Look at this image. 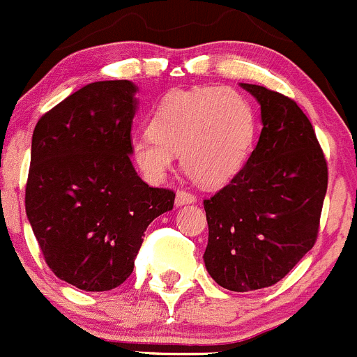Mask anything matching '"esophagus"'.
Wrapping results in <instances>:
<instances>
[{
	"instance_id": "1",
	"label": "esophagus",
	"mask_w": 357,
	"mask_h": 357,
	"mask_svg": "<svg viewBox=\"0 0 357 357\" xmlns=\"http://www.w3.org/2000/svg\"><path fill=\"white\" fill-rule=\"evenodd\" d=\"M196 202V198L195 196L191 195V192H188V191H176V195H175V205L176 206H184V205H191V203H195Z\"/></svg>"
}]
</instances>
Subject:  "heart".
<instances>
[{
  "instance_id": "heart-1",
  "label": "heart",
  "mask_w": 357,
  "mask_h": 357,
  "mask_svg": "<svg viewBox=\"0 0 357 357\" xmlns=\"http://www.w3.org/2000/svg\"><path fill=\"white\" fill-rule=\"evenodd\" d=\"M256 131L254 107L238 91H175L155 107L149 131L133 138L131 158L147 181L159 182L178 154L192 181L219 188L243 168Z\"/></svg>"
}]
</instances>
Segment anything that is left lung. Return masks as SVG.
<instances>
[{
    "instance_id": "obj_1",
    "label": "left lung",
    "mask_w": 357,
    "mask_h": 357,
    "mask_svg": "<svg viewBox=\"0 0 357 357\" xmlns=\"http://www.w3.org/2000/svg\"><path fill=\"white\" fill-rule=\"evenodd\" d=\"M240 86L259 103L263 130L243 168L203 202V259L220 287L247 293L277 284L314 247L328 165L296 101L263 86Z\"/></svg>"
}]
</instances>
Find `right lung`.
<instances>
[{
  "label": "right lung",
  "mask_w": 357,
  "mask_h": 357,
  "mask_svg": "<svg viewBox=\"0 0 357 357\" xmlns=\"http://www.w3.org/2000/svg\"><path fill=\"white\" fill-rule=\"evenodd\" d=\"M137 91L130 80L87 84L33 131L26 213L54 275L82 291L121 286L147 226L175 202L131 162Z\"/></svg>",
  "instance_id": "obj_1"
}]
</instances>
